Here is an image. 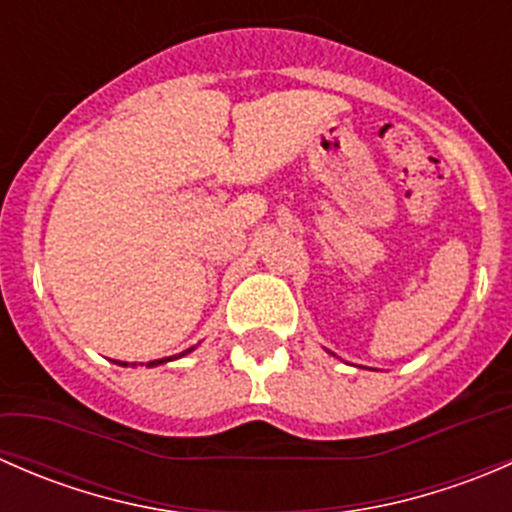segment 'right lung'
Here are the masks:
<instances>
[{"mask_svg": "<svg viewBox=\"0 0 512 512\" xmlns=\"http://www.w3.org/2000/svg\"><path fill=\"white\" fill-rule=\"evenodd\" d=\"M190 352H193V349H185V352H183V354H178V356H185V354H190ZM165 361H170V356H168V359H156V361H148L146 366H158V364H165ZM116 364H118V366H128V361H116Z\"/></svg>", "mask_w": 512, "mask_h": 512, "instance_id": "add662e5", "label": "right lung"}]
</instances>
